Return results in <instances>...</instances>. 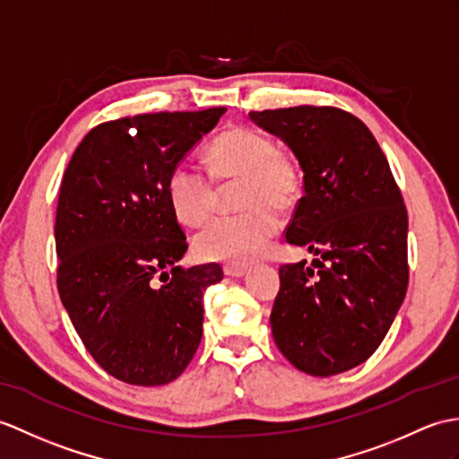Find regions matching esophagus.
Segmentation results:
<instances>
[{
  "label": "esophagus",
  "instance_id": "1",
  "mask_svg": "<svg viewBox=\"0 0 459 459\" xmlns=\"http://www.w3.org/2000/svg\"><path fill=\"white\" fill-rule=\"evenodd\" d=\"M222 270H225V273L230 275V278H240V275L247 273V265H242V264H225V265H222Z\"/></svg>",
  "mask_w": 459,
  "mask_h": 459
}]
</instances>
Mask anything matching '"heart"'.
Masks as SVG:
<instances>
[{"label":"heart","mask_w":459,"mask_h":459,"mask_svg":"<svg viewBox=\"0 0 459 459\" xmlns=\"http://www.w3.org/2000/svg\"><path fill=\"white\" fill-rule=\"evenodd\" d=\"M204 160L219 189L238 184L237 207L242 212L212 221L195 237V252L204 260L248 262L278 230L277 212L290 215L299 205L305 189L301 164L278 151L272 136L242 125L222 131ZM210 182L184 166L168 176V201L181 225L201 227L212 215L219 195Z\"/></svg>","instance_id":"b5f03b06"}]
</instances>
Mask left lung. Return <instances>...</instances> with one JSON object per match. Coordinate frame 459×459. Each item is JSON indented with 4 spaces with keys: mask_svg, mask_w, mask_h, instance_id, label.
Returning <instances> with one entry per match:
<instances>
[{
    "mask_svg": "<svg viewBox=\"0 0 459 459\" xmlns=\"http://www.w3.org/2000/svg\"><path fill=\"white\" fill-rule=\"evenodd\" d=\"M303 169L285 240L321 258L280 265L270 315L281 354L308 376L342 374L383 342L409 285V217L368 126L330 105L250 111Z\"/></svg>",
    "mask_w": 459,
    "mask_h": 459,
    "instance_id": "obj_1",
    "label": "left lung"
}]
</instances>
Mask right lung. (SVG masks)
Returning a JSON list of instances; mask_svg holds the SVG:
<instances>
[{"instance_id": "1", "label": "right lung", "mask_w": 459, "mask_h": 459, "mask_svg": "<svg viewBox=\"0 0 459 459\" xmlns=\"http://www.w3.org/2000/svg\"><path fill=\"white\" fill-rule=\"evenodd\" d=\"M225 111L101 123L64 172L55 221L60 299L93 359L131 385L174 381L204 336V291L222 268L176 264L187 242L166 184Z\"/></svg>"}]
</instances>
